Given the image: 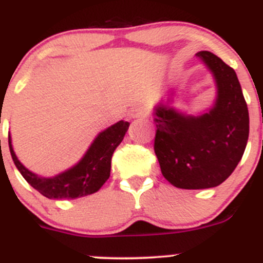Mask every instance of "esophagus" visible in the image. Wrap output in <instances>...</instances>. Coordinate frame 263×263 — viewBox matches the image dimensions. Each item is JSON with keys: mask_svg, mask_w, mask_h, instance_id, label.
I'll return each mask as SVG.
<instances>
[{"mask_svg": "<svg viewBox=\"0 0 263 263\" xmlns=\"http://www.w3.org/2000/svg\"><path fill=\"white\" fill-rule=\"evenodd\" d=\"M132 118H145L148 115V111H146L145 107L143 106H134L132 107L131 112H129Z\"/></svg>", "mask_w": 263, "mask_h": 263, "instance_id": "34e87169", "label": "esophagus"}]
</instances>
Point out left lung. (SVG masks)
Returning <instances> with one entry per match:
<instances>
[{"instance_id": "left-lung-1", "label": "left lung", "mask_w": 263, "mask_h": 263, "mask_svg": "<svg viewBox=\"0 0 263 263\" xmlns=\"http://www.w3.org/2000/svg\"><path fill=\"white\" fill-rule=\"evenodd\" d=\"M196 58L212 71L217 100L209 111L185 115L167 104L154 109V152L162 175L174 187H217L234 173L249 136V112L236 72L210 51Z\"/></svg>"}]
</instances>
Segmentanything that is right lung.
I'll list each match as a JSON object with an SVG mask.
<instances>
[{
    "mask_svg": "<svg viewBox=\"0 0 263 263\" xmlns=\"http://www.w3.org/2000/svg\"><path fill=\"white\" fill-rule=\"evenodd\" d=\"M129 123L119 120L97 135L89 149L73 167L53 176L43 178L24 167L15 156L11 137L9 135V148L14 163L27 183L48 198L72 200L97 192L110 176L111 157L117 146L122 143Z\"/></svg>",
    "mask_w": 263,
    "mask_h": 263,
    "instance_id": "right-lung-1",
    "label": "right lung"
}]
</instances>
